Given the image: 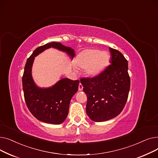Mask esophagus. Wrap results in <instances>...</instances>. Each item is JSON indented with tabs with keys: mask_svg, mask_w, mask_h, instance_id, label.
I'll return each instance as SVG.
<instances>
[{
	"mask_svg": "<svg viewBox=\"0 0 158 158\" xmlns=\"http://www.w3.org/2000/svg\"><path fill=\"white\" fill-rule=\"evenodd\" d=\"M82 89H83V86H82V85L81 83H79V90L81 91V90H82Z\"/></svg>",
	"mask_w": 158,
	"mask_h": 158,
	"instance_id": "34e87169",
	"label": "esophagus"
}]
</instances>
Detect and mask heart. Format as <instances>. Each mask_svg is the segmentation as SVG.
<instances>
[{"mask_svg": "<svg viewBox=\"0 0 158 158\" xmlns=\"http://www.w3.org/2000/svg\"><path fill=\"white\" fill-rule=\"evenodd\" d=\"M110 56L106 51L98 49H86L78 54L76 63L81 69H86V73L94 77L100 74L108 65Z\"/></svg>", "mask_w": 158, "mask_h": 158, "instance_id": "b5f03b06", "label": "heart"}]
</instances>
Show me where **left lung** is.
<instances>
[{
	"label": "left lung",
	"instance_id": "8db88e82",
	"mask_svg": "<svg viewBox=\"0 0 158 158\" xmlns=\"http://www.w3.org/2000/svg\"><path fill=\"white\" fill-rule=\"evenodd\" d=\"M110 65L94 77L81 79L88 98L86 111L94 122H104L118 116L129 92L128 62L117 50L110 47Z\"/></svg>",
	"mask_w": 158,
	"mask_h": 158
}]
</instances>
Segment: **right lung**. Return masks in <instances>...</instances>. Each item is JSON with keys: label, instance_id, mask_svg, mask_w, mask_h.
Masks as SVG:
<instances>
[{"label": "right lung", "instance_id": "1", "mask_svg": "<svg viewBox=\"0 0 158 158\" xmlns=\"http://www.w3.org/2000/svg\"><path fill=\"white\" fill-rule=\"evenodd\" d=\"M64 52L73 60L75 51L71 47L58 42H51L35 49L25 65L22 77L24 98L29 110L38 120L51 124H60L67 117L72 97L78 90L79 81L63 78L49 88L37 86L32 77L35 57L49 48Z\"/></svg>", "mask_w": 158, "mask_h": 158}]
</instances>
